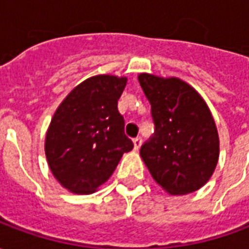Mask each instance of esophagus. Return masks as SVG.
I'll use <instances>...</instances> for the list:
<instances>
[{
	"label": "esophagus",
	"instance_id": "obj_1",
	"mask_svg": "<svg viewBox=\"0 0 249 249\" xmlns=\"http://www.w3.org/2000/svg\"><path fill=\"white\" fill-rule=\"evenodd\" d=\"M141 137H136L135 140H133V146H135V151H139V148L141 146Z\"/></svg>",
	"mask_w": 249,
	"mask_h": 249
}]
</instances>
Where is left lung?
Here are the masks:
<instances>
[{"mask_svg": "<svg viewBox=\"0 0 249 249\" xmlns=\"http://www.w3.org/2000/svg\"><path fill=\"white\" fill-rule=\"evenodd\" d=\"M156 126L140 156L160 187L173 196L197 191L219 161V133L198 92L178 77L139 74Z\"/></svg>", "mask_w": 249, "mask_h": 249, "instance_id": "8db88e82", "label": "left lung"}]
</instances>
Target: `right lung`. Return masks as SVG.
I'll return each mask as SVG.
<instances>
[{
  "label": "right lung",
  "instance_id": "add662e5",
  "mask_svg": "<svg viewBox=\"0 0 249 249\" xmlns=\"http://www.w3.org/2000/svg\"><path fill=\"white\" fill-rule=\"evenodd\" d=\"M128 78L98 74L78 84L52 117L45 156L53 176L69 192L89 195L108 180L133 142L117 109Z\"/></svg>",
  "mask_w": 249,
  "mask_h": 249
}]
</instances>
